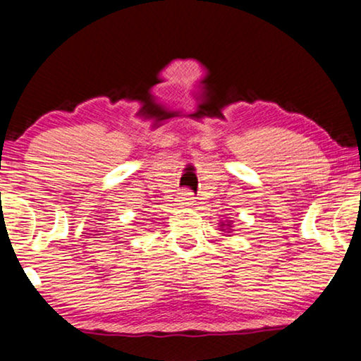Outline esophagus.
<instances>
[{"label": "esophagus", "mask_w": 361, "mask_h": 361, "mask_svg": "<svg viewBox=\"0 0 361 361\" xmlns=\"http://www.w3.org/2000/svg\"><path fill=\"white\" fill-rule=\"evenodd\" d=\"M180 205H194V197H192V192L184 190L179 197Z\"/></svg>", "instance_id": "34e87169"}]
</instances>
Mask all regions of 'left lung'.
Wrapping results in <instances>:
<instances>
[{"instance_id": "1", "label": "left lung", "mask_w": 361, "mask_h": 361, "mask_svg": "<svg viewBox=\"0 0 361 361\" xmlns=\"http://www.w3.org/2000/svg\"><path fill=\"white\" fill-rule=\"evenodd\" d=\"M221 226H226V228L230 230V226H231V225H230V221H226V224H224V221H221Z\"/></svg>"}]
</instances>
